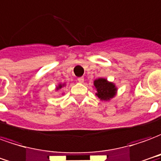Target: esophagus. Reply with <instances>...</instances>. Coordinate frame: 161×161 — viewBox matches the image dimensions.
Here are the masks:
<instances>
[{"instance_id": "34e87169", "label": "esophagus", "mask_w": 161, "mask_h": 161, "mask_svg": "<svg viewBox=\"0 0 161 161\" xmlns=\"http://www.w3.org/2000/svg\"><path fill=\"white\" fill-rule=\"evenodd\" d=\"M78 81H79V82H80V83L84 82V77H79Z\"/></svg>"}]
</instances>
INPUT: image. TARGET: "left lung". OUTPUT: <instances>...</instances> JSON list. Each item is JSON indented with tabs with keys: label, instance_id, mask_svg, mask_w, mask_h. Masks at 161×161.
Segmentation results:
<instances>
[{
	"label": "left lung",
	"instance_id": "8db88e82",
	"mask_svg": "<svg viewBox=\"0 0 161 161\" xmlns=\"http://www.w3.org/2000/svg\"><path fill=\"white\" fill-rule=\"evenodd\" d=\"M93 85L97 90L96 95L101 101H108L114 96L116 93V87L114 83L108 82L106 79L100 78L95 80Z\"/></svg>",
	"mask_w": 161,
	"mask_h": 161
}]
</instances>
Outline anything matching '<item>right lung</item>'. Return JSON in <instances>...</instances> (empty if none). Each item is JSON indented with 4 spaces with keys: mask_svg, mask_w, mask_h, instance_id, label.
Here are the masks:
<instances>
[{
    "mask_svg": "<svg viewBox=\"0 0 161 161\" xmlns=\"http://www.w3.org/2000/svg\"><path fill=\"white\" fill-rule=\"evenodd\" d=\"M63 86H64V84H60V85L58 86V87H57V90L60 89V88H61V87H62Z\"/></svg>",
    "mask_w": 161,
    "mask_h": 161,
    "instance_id": "add662e5",
    "label": "right lung"
}]
</instances>
